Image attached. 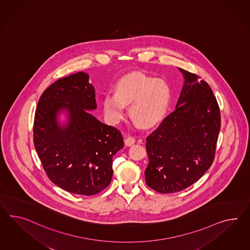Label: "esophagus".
Here are the masks:
<instances>
[{"label":"esophagus","mask_w":250,"mask_h":250,"mask_svg":"<svg viewBox=\"0 0 250 250\" xmlns=\"http://www.w3.org/2000/svg\"><path fill=\"white\" fill-rule=\"evenodd\" d=\"M135 142H136V140H135L133 137H127V138L125 139V145L128 146V147L132 146Z\"/></svg>","instance_id":"esophagus-1"}]
</instances>
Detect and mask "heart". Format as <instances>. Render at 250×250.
<instances>
[{
    "label": "heart",
    "mask_w": 250,
    "mask_h": 250,
    "mask_svg": "<svg viewBox=\"0 0 250 250\" xmlns=\"http://www.w3.org/2000/svg\"><path fill=\"white\" fill-rule=\"evenodd\" d=\"M171 90L162 79H155L141 72H132L121 78L114 92H107L103 98L105 115L117 123L125 116L129 104V114L142 127H151L160 122L168 109Z\"/></svg>",
    "instance_id": "b5f03b06"
}]
</instances>
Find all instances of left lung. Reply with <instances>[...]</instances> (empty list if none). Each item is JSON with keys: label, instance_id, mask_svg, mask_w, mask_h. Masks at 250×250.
<instances>
[{"label": "left lung", "instance_id": "8db88e82", "mask_svg": "<svg viewBox=\"0 0 250 250\" xmlns=\"http://www.w3.org/2000/svg\"><path fill=\"white\" fill-rule=\"evenodd\" d=\"M179 71L185 83L176 109L146 139V183L164 194L185 189L210 167L221 124L210 86L194 73Z\"/></svg>", "mask_w": 250, "mask_h": 250}]
</instances>
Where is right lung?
Wrapping results in <instances>:
<instances>
[{
    "instance_id": "right-lung-1",
    "label": "right lung",
    "mask_w": 250,
    "mask_h": 250,
    "mask_svg": "<svg viewBox=\"0 0 250 250\" xmlns=\"http://www.w3.org/2000/svg\"><path fill=\"white\" fill-rule=\"evenodd\" d=\"M96 108L94 87L83 71L58 80L39 100L34 147L48 178L66 191L92 196L111 181L112 157L124 142L118 128L89 113ZM62 109L69 112L65 127L57 123Z\"/></svg>"
}]
</instances>
